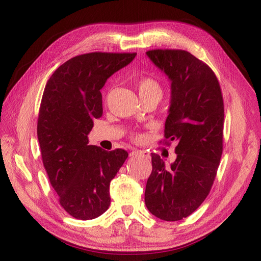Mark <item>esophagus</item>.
<instances>
[{
  "label": "esophagus",
  "mask_w": 261,
  "mask_h": 261,
  "mask_svg": "<svg viewBox=\"0 0 261 261\" xmlns=\"http://www.w3.org/2000/svg\"><path fill=\"white\" fill-rule=\"evenodd\" d=\"M130 156L132 157H143V158H149V153L145 152V150H132L130 153Z\"/></svg>",
  "instance_id": "34e87169"
}]
</instances>
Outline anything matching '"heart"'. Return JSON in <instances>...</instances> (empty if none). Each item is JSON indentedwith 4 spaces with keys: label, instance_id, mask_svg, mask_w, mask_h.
I'll return each mask as SVG.
<instances>
[{
    "label": "heart",
    "instance_id": "b5f03b06",
    "mask_svg": "<svg viewBox=\"0 0 261 261\" xmlns=\"http://www.w3.org/2000/svg\"><path fill=\"white\" fill-rule=\"evenodd\" d=\"M137 88L142 100L153 99L158 103L163 96L162 85L158 82V80L153 77H149V75H144V77L139 78L137 80ZM131 138L136 142H140L142 141L143 136L140 133H133Z\"/></svg>",
    "mask_w": 261,
    "mask_h": 261
}]
</instances>
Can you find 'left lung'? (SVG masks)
I'll return each mask as SVG.
<instances>
[{"mask_svg": "<svg viewBox=\"0 0 261 261\" xmlns=\"http://www.w3.org/2000/svg\"><path fill=\"white\" fill-rule=\"evenodd\" d=\"M171 80V105L165 140L175 146V162L167 168L152 154L145 205L165 221L192 215L208 196L223 150L224 105L217 75L203 61L184 49L156 48L146 52Z\"/></svg>", "mask_w": 261, "mask_h": 261, "instance_id": "obj_1", "label": "left lung"}]
</instances>
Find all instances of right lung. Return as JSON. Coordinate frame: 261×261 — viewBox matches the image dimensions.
<instances>
[{
	"instance_id": "1",
	"label": "right lung",
	"mask_w": 261,
	"mask_h": 261,
	"mask_svg": "<svg viewBox=\"0 0 261 261\" xmlns=\"http://www.w3.org/2000/svg\"><path fill=\"white\" fill-rule=\"evenodd\" d=\"M137 53L92 52L65 62L46 82L37 133L42 163L58 203L71 217L91 220L111 204V181L128 157L121 148L88 145L94 119L103 115L100 89Z\"/></svg>"
}]
</instances>
